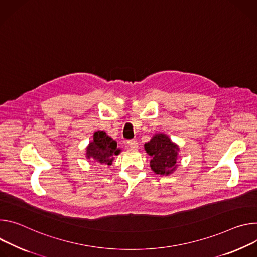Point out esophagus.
Listing matches in <instances>:
<instances>
[{"label":"esophagus","instance_id":"34e87169","mask_svg":"<svg viewBox=\"0 0 257 257\" xmlns=\"http://www.w3.org/2000/svg\"><path fill=\"white\" fill-rule=\"evenodd\" d=\"M127 145H128V147L132 148V149H138V147H139L138 142H137L136 140H130V141L127 142Z\"/></svg>","mask_w":257,"mask_h":257}]
</instances>
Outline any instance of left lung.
Wrapping results in <instances>:
<instances>
[{
  "instance_id": "obj_1",
  "label": "left lung",
  "mask_w": 257,
  "mask_h": 257,
  "mask_svg": "<svg viewBox=\"0 0 257 257\" xmlns=\"http://www.w3.org/2000/svg\"><path fill=\"white\" fill-rule=\"evenodd\" d=\"M144 149L151 157L150 167L156 175L169 176L178 168L180 146L167 135L154 134Z\"/></svg>"
}]
</instances>
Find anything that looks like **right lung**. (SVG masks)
Here are the masks:
<instances>
[{"mask_svg":"<svg viewBox=\"0 0 257 257\" xmlns=\"http://www.w3.org/2000/svg\"><path fill=\"white\" fill-rule=\"evenodd\" d=\"M121 149L117 147L115 140L109 137L104 131L94 133L93 141L85 148V157L104 165H112L114 156L118 155Z\"/></svg>","mask_w":257,"mask_h":257,"instance_id":"right-lung-1","label":"right lung"}]
</instances>
